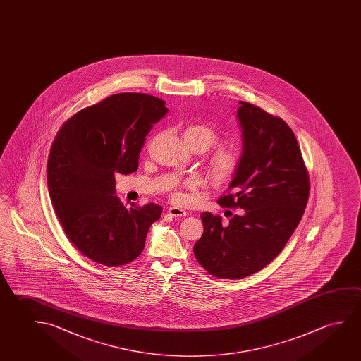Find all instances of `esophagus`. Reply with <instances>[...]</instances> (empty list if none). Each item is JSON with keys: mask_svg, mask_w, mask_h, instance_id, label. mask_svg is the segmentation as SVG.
I'll return each mask as SVG.
<instances>
[{"mask_svg": "<svg viewBox=\"0 0 361 361\" xmlns=\"http://www.w3.org/2000/svg\"><path fill=\"white\" fill-rule=\"evenodd\" d=\"M167 212H169V215H171L173 217L186 216V211L183 210V209H180V207H176V206L169 207Z\"/></svg>", "mask_w": 361, "mask_h": 361, "instance_id": "esophagus-1", "label": "esophagus"}]
</instances>
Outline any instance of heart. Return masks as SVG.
<instances>
[{
  "mask_svg": "<svg viewBox=\"0 0 361 361\" xmlns=\"http://www.w3.org/2000/svg\"><path fill=\"white\" fill-rule=\"evenodd\" d=\"M183 140L190 147L207 150L211 145L215 144L219 136L214 128L204 125V123H192L183 131ZM239 164V154L236 151L228 147V146H217L215 150L211 152L207 159V170L209 173L216 180L226 178L233 173ZM194 181H189V185H192ZM173 199L176 201L185 200L183 194L173 195Z\"/></svg>",
  "mask_w": 361,
  "mask_h": 361,
  "instance_id": "b5f03b06",
  "label": "heart"
}]
</instances>
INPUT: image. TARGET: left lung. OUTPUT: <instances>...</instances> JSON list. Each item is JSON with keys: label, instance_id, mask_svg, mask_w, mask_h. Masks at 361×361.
<instances>
[{"label": "left lung", "instance_id": "8db88e82", "mask_svg": "<svg viewBox=\"0 0 361 361\" xmlns=\"http://www.w3.org/2000/svg\"><path fill=\"white\" fill-rule=\"evenodd\" d=\"M243 154L222 207L241 209L228 224L202 212L204 233L196 260L216 278L243 279L260 271L285 247L304 215L310 181L298 140L283 118L240 101Z\"/></svg>", "mask_w": 361, "mask_h": 361}]
</instances>
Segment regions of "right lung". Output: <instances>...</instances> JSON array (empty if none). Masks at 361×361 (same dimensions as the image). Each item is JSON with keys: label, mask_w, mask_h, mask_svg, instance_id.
Here are the masks:
<instances>
[{"label": "right lung", "mask_w": 361, "mask_h": 361, "mask_svg": "<svg viewBox=\"0 0 361 361\" xmlns=\"http://www.w3.org/2000/svg\"><path fill=\"white\" fill-rule=\"evenodd\" d=\"M166 114L155 96L112 94L75 114L56 135L47 161L51 202L68 240L90 260L121 267L142 252L162 207L123 206L115 175L137 170L145 137Z\"/></svg>", "instance_id": "obj_1"}]
</instances>
